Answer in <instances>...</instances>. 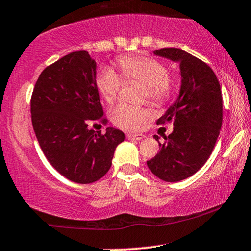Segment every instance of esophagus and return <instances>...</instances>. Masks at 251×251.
Segmentation results:
<instances>
[{
	"instance_id": "obj_1",
	"label": "esophagus",
	"mask_w": 251,
	"mask_h": 251,
	"mask_svg": "<svg viewBox=\"0 0 251 251\" xmlns=\"http://www.w3.org/2000/svg\"><path fill=\"white\" fill-rule=\"evenodd\" d=\"M126 137H127L128 140L134 141V140H141V139H144V138H145V135H144V134H133V133H128L127 135H126Z\"/></svg>"
}]
</instances>
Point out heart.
Instances as JSON below:
<instances>
[{"label": "heart", "instance_id": "b5f03b06", "mask_svg": "<svg viewBox=\"0 0 251 251\" xmlns=\"http://www.w3.org/2000/svg\"><path fill=\"white\" fill-rule=\"evenodd\" d=\"M118 66L126 80H138L146 86V96L154 104H161L170 98L172 83L167 78V69L158 60L144 56H125L118 59ZM96 86L101 98L113 102L117 98L122 79L112 69L104 66L96 75ZM149 117L143 107L119 104L111 112V119L118 127L135 131Z\"/></svg>", "mask_w": 251, "mask_h": 251}]
</instances>
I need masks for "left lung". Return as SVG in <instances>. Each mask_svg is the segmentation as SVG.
<instances>
[{"label":"left lung","mask_w":251,"mask_h":251,"mask_svg":"<svg viewBox=\"0 0 251 251\" xmlns=\"http://www.w3.org/2000/svg\"><path fill=\"white\" fill-rule=\"evenodd\" d=\"M154 55L180 65V91L156 124L173 123V132L159 143V152L147 161L159 179L177 182L192 176L212 154L222 126V93L206 63L177 48L155 50ZM159 141L158 135H154Z\"/></svg>","instance_id":"obj_1"}]
</instances>
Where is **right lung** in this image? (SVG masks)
Returning a JSON list of instances; mask_svg holds the SVG:
<instances>
[{
    "label": "right lung",
    "mask_w": 251,
    "mask_h": 251,
    "mask_svg": "<svg viewBox=\"0 0 251 251\" xmlns=\"http://www.w3.org/2000/svg\"><path fill=\"white\" fill-rule=\"evenodd\" d=\"M97 63L87 51L71 52L45 68L31 97V120L44 155L55 170L77 183H92L112 165L125 140L120 129L105 134L89 128L104 116L96 86Z\"/></svg>",
    "instance_id": "1"
}]
</instances>
